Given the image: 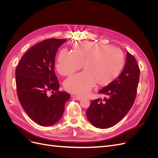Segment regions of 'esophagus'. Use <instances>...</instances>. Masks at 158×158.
<instances>
[{
	"label": "esophagus",
	"instance_id": "34e87169",
	"mask_svg": "<svg viewBox=\"0 0 158 158\" xmlns=\"http://www.w3.org/2000/svg\"><path fill=\"white\" fill-rule=\"evenodd\" d=\"M73 98H74L76 100H81V99H82V97L78 96V95H73Z\"/></svg>",
	"mask_w": 158,
	"mask_h": 158
}]
</instances>
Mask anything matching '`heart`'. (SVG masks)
I'll return each mask as SVG.
<instances>
[{
    "label": "heart",
    "instance_id": "1",
    "mask_svg": "<svg viewBox=\"0 0 158 158\" xmlns=\"http://www.w3.org/2000/svg\"><path fill=\"white\" fill-rule=\"evenodd\" d=\"M73 52L62 50L57 59L56 69L63 76L78 70L83 64L84 71L66 79V91L83 95L95 83L107 85L117 78L125 64V54L121 49L94 41H78L72 45Z\"/></svg>",
    "mask_w": 158,
    "mask_h": 158
}]
</instances>
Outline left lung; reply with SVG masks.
Instances as JSON below:
<instances>
[{"label": "left lung", "instance_id": "1", "mask_svg": "<svg viewBox=\"0 0 158 158\" xmlns=\"http://www.w3.org/2000/svg\"><path fill=\"white\" fill-rule=\"evenodd\" d=\"M140 76V69L131 53L127 52L126 63L122 73L98 93L103 99L91 102L87 109L88 120L96 128H107L121 121L133 106Z\"/></svg>", "mask_w": 158, "mask_h": 158}]
</instances>
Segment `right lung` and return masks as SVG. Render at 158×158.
Returning <instances> with one entry per match:
<instances>
[{
	"mask_svg": "<svg viewBox=\"0 0 158 158\" xmlns=\"http://www.w3.org/2000/svg\"><path fill=\"white\" fill-rule=\"evenodd\" d=\"M66 40L51 38L31 47L16 69L17 94L30 118L41 126H52L62 117L70 95L60 92L55 73V55ZM51 91L52 94L49 95Z\"/></svg>",
	"mask_w": 158,
	"mask_h": 158,
	"instance_id": "1",
	"label": "right lung"
}]
</instances>
